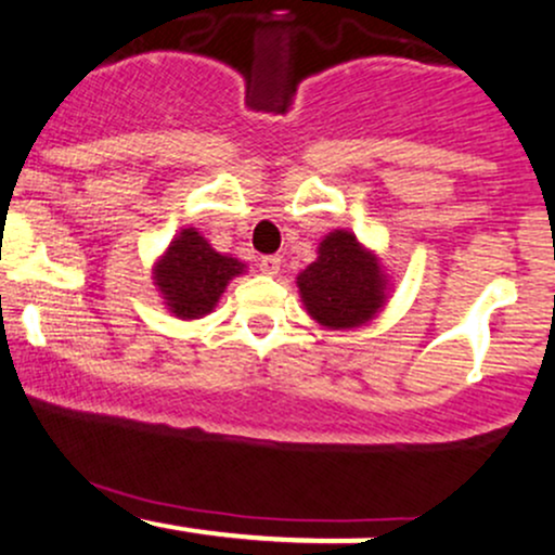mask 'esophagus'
Returning <instances> with one entry per match:
<instances>
[{"label": "esophagus", "mask_w": 555, "mask_h": 555, "mask_svg": "<svg viewBox=\"0 0 555 555\" xmlns=\"http://www.w3.org/2000/svg\"><path fill=\"white\" fill-rule=\"evenodd\" d=\"M258 269L263 273H269V276H276L279 269H282V258H279V256L258 258Z\"/></svg>", "instance_id": "obj_1"}]
</instances>
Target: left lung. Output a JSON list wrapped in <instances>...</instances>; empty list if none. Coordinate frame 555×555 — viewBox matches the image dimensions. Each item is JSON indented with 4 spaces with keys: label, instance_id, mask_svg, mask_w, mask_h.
I'll return each mask as SVG.
<instances>
[{
    "label": "left lung",
    "instance_id": "obj_1",
    "mask_svg": "<svg viewBox=\"0 0 555 555\" xmlns=\"http://www.w3.org/2000/svg\"><path fill=\"white\" fill-rule=\"evenodd\" d=\"M297 286L308 313L328 328H352L371 321L386 299L378 258L341 229L321 242L318 260L299 273Z\"/></svg>",
    "mask_w": 555,
    "mask_h": 555
}]
</instances>
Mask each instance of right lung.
Here are the masks:
<instances>
[{
  "label": "right lung",
  "mask_w": 555,
  "mask_h": 555,
  "mask_svg": "<svg viewBox=\"0 0 555 555\" xmlns=\"http://www.w3.org/2000/svg\"><path fill=\"white\" fill-rule=\"evenodd\" d=\"M242 269L245 266L240 260L216 253L195 229H184L169 245L167 256L158 260L156 284L171 313L201 318L211 313L229 279Z\"/></svg>",
  "instance_id": "obj_1"
}]
</instances>
